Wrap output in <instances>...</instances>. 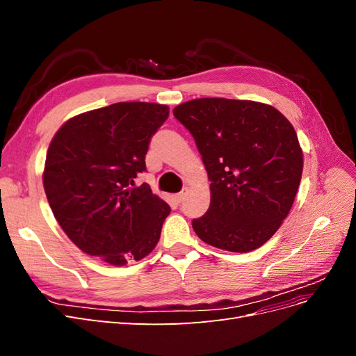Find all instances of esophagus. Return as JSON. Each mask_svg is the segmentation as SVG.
Returning a JSON list of instances; mask_svg holds the SVG:
<instances>
[{
  "instance_id": "esophagus-1",
  "label": "esophagus",
  "mask_w": 356,
  "mask_h": 356,
  "mask_svg": "<svg viewBox=\"0 0 356 356\" xmlns=\"http://www.w3.org/2000/svg\"><path fill=\"white\" fill-rule=\"evenodd\" d=\"M182 199H184V193L181 191V193H178V195L175 196V202H177V203H181Z\"/></svg>"
}]
</instances>
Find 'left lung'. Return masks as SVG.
Listing matches in <instances>:
<instances>
[{"mask_svg": "<svg viewBox=\"0 0 356 356\" xmlns=\"http://www.w3.org/2000/svg\"><path fill=\"white\" fill-rule=\"evenodd\" d=\"M211 181V204L191 221L220 250L248 252L266 243L293 207L303 153L286 118L270 105L202 98L178 105Z\"/></svg>", "mask_w": 356, "mask_h": 356, "instance_id": "obj_1", "label": "left lung"}]
</instances>
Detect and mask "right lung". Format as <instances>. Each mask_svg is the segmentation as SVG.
Returning <instances> with one entry per match:
<instances>
[{
	"label": "right lung",
	"instance_id": "1",
	"mask_svg": "<svg viewBox=\"0 0 356 356\" xmlns=\"http://www.w3.org/2000/svg\"><path fill=\"white\" fill-rule=\"evenodd\" d=\"M168 117L166 105L117 102L71 118L51 139L42 184L62 230L83 252L123 266L154 250L170 208L135 179Z\"/></svg>",
	"mask_w": 356,
	"mask_h": 356
}]
</instances>
